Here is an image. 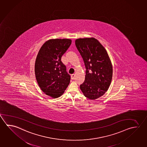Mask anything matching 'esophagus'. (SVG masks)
I'll return each mask as SVG.
<instances>
[{
	"instance_id": "34e87169",
	"label": "esophagus",
	"mask_w": 147,
	"mask_h": 147,
	"mask_svg": "<svg viewBox=\"0 0 147 147\" xmlns=\"http://www.w3.org/2000/svg\"><path fill=\"white\" fill-rule=\"evenodd\" d=\"M75 74H72V75H71V78H72V79H74V78H75Z\"/></svg>"
}]
</instances>
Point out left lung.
<instances>
[{
  "label": "left lung",
  "mask_w": 147,
  "mask_h": 147,
  "mask_svg": "<svg viewBox=\"0 0 147 147\" xmlns=\"http://www.w3.org/2000/svg\"><path fill=\"white\" fill-rule=\"evenodd\" d=\"M75 45L86 69L80 89L87 98L96 99L105 94L111 84L113 68L110 59L105 48L94 37L77 39Z\"/></svg>",
  "instance_id": "left-lung-1"
}]
</instances>
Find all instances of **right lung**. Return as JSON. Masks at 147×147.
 <instances>
[{
    "label": "right lung",
    "mask_w": 147,
    "mask_h": 147,
    "mask_svg": "<svg viewBox=\"0 0 147 147\" xmlns=\"http://www.w3.org/2000/svg\"><path fill=\"white\" fill-rule=\"evenodd\" d=\"M71 42L69 39H49L42 45L36 57L37 82L45 94L54 98L60 97L70 82V75L61 59Z\"/></svg>",
    "instance_id": "obj_1"
}]
</instances>
